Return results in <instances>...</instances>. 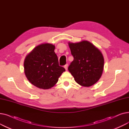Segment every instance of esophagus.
I'll use <instances>...</instances> for the list:
<instances>
[{"label":"esophagus","mask_w":129,"mask_h":129,"mask_svg":"<svg viewBox=\"0 0 129 129\" xmlns=\"http://www.w3.org/2000/svg\"><path fill=\"white\" fill-rule=\"evenodd\" d=\"M64 68L65 69V70L67 71V68H68V64H66L65 66H64Z\"/></svg>","instance_id":"1"}]
</instances>
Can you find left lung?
<instances>
[{
	"label": "left lung",
	"instance_id": "1",
	"mask_svg": "<svg viewBox=\"0 0 129 129\" xmlns=\"http://www.w3.org/2000/svg\"><path fill=\"white\" fill-rule=\"evenodd\" d=\"M74 60L68 67L75 82L85 87L97 83L102 75L104 59L102 53L87 41L69 43Z\"/></svg>",
	"mask_w": 129,
	"mask_h": 129
}]
</instances>
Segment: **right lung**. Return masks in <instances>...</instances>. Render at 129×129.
Returning <instances> with one entry per match:
<instances>
[{"label":"right lung","instance_id":"1","mask_svg":"<svg viewBox=\"0 0 129 129\" xmlns=\"http://www.w3.org/2000/svg\"><path fill=\"white\" fill-rule=\"evenodd\" d=\"M55 46L44 43L36 46L26 56L24 62L25 76L34 86L47 89L55 85L65 71L59 66L58 57L54 52Z\"/></svg>","mask_w":129,"mask_h":129}]
</instances>
